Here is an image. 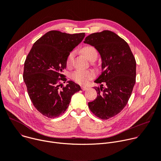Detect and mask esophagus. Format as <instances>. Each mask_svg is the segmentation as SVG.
Instances as JSON below:
<instances>
[{
  "mask_svg": "<svg viewBox=\"0 0 161 161\" xmlns=\"http://www.w3.org/2000/svg\"><path fill=\"white\" fill-rule=\"evenodd\" d=\"M81 89H82L83 90H86L88 88L87 86H81Z\"/></svg>",
  "mask_w": 161,
  "mask_h": 161,
  "instance_id": "1",
  "label": "esophagus"
}]
</instances>
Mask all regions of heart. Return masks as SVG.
<instances>
[{"label": "heart", "mask_w": 161, "mask_h": 161, "mask_svg": "<svg viewBox=\"0 0 161 161\" xmlns=\"http://www.w3.org/2000/svg\"><path fill=\"white\" fill-rule=\"evenodd\" d=\"M83 54L89 60H92L95 56H97L96 50L92 46H85L81 49ZM75 52H71L69 53L66 59V65L70 67L72 65ZM96 76V73L93 70H76L73 72L70 77L76 83L80 85H85L90 80L93 79Z\"/></svg>", "instance_id": "heart-1"}]
</instances>
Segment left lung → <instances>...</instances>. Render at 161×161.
<instances>
[{"instance_id": "1", "label": "left lung", "mask_w": 161, "mask_h": 161, "mask_svg": "<svg viewBox=\"0 0 161 161\" xmlns=\"http://www.w3.org/2000/svg\"><path fill=\"white\" fill-rule=\"evenodd\" d=\"M83 42L99 53L103 71L95 83H105V87H94L97 96L88 103V108L96 117L107 120L127 104L136 83V60L127 42L113 32L91 34Z\"/></svg>"}]
</instances>
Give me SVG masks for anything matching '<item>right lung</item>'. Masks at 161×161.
I'll list each match as a JSON object with an SVG mask.
<instances>
[{
	"instance_id": "1",
	"label": "right lung",
	"mask_w": 161,
	"mask_h": 161,
	"mask_svg": "<svg viewBox=\"0 0 161 161\" xmlns=\"http://www.w3.org/2000/svg\"><path fill=\"white\" fill-rule=\"evenodd\" d=\"M85 33L69 34L58 31L46 33L33 44L24 63V81L36 109L48 118H56L67 109L71 97L81 90L67 81L63 70L69 53L85 37Z\"/></svg>"
}]
</instances>
